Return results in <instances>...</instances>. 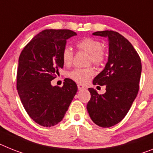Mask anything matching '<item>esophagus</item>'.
I'll use <instances>...</instances> for the list:
<instances>
[{"label":"esophagus","mask_w":153,"mask_h":153,"mask_svg":"<svg viewBox=\"0 0 153 153\" xmlns=\"http://www.w3.org/2000/svg\"><path fill=\"white\" fill-rule=\"evenodd\" d=\"M78 88H79V90H82V89H84L85 88V85L82 84H81V83H79V84H78Z\"/></svg>","instance_id":"34e87169"}]
</instances>
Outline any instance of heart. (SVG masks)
I'll use <instances>...</instances> for the list:
<instances>
[{
    "label": "heart",
    "mask_w": 153,
    "mask_h": 153,
    "mask_svg": "<svg viewBox=\"0 0 153 153\" xmlns=\"http://www.w3.org/2000/svg\"><path fill=\"white\" fill-rule=\"evenodd\" d=\"M79 51H84L88 53V63H92L96 66L102 65L106 60V51L102 48V44L100 41L94 38L86 37L84 38L76 44ZM61 60L63 64L67 67L72 65L74 60V52L69 47H65L61 52ZM94 74V69L92 67L85 68H74L69 71L68 74L69 79L79 83H85Z\"/></svg>",
    "instance_id": "obj_1"
}]
</instances>
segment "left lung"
Returning <instances> with one entry per match:
<instances>
[{
    "label": "left lung",
    "instance_id": "1",
    "mask_svg": "<svg viewBox=\"0 0 153 153\" xmlns=\"http://www.w3.org/2000/svg\"><path fill=\"white\" fill-rule=\"evenodd\" d=\"M92 34L108 37L109 57L105 68L92 81L95 85H105L106 92L99 94L88 88L91 98L87 110L95 124L110 128L124 119L137 96L142 62L131 43L117 32L106 30Z\"/></svg>",
    "mask_w": 153,
    "mask_h": 153
}]
</instances>
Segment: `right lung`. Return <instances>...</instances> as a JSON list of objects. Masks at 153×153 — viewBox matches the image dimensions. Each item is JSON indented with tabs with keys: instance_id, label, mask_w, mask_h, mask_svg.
I'll return each instance as SVG.
<instances>
[{
	"instance_id": "1",
	"label": "right lung",
	"mask_w": 153,
	"mask_h": 153,
	"mask_svg": "<svg viewBox=\"0 0 153 153\" xmlns=\"http://www.w3.org/2000/svg\"><path fill=\"white\" fill-rule=\"evenodd\" d=\"M69 29H46L24 47L19 58L17 90L29 116L43 127H52L62 120L78 87L65 79L62 87L51 82L59 74L64 64L61 52L67 39L76 36Z\"/></svg>"
}]
</instances>
